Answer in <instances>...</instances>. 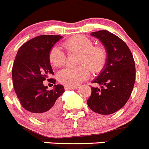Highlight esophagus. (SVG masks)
<instances>
[{"mask_svg":"<svg viewBox=\"0 0 149 149\" xmlns=\"http://www.w3.org/2000/svg\"><path fill=\"white\" fill-rule=\"evenodd\" d=\"M78 86H69V85H65L64 86V89L65 90H72V89H77Z\"/></svg>","mask_w":149,"mask_h":149,"instance_id":"obj_1","label":"esophagus"}]
</instances>
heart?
Here are the masks:
<instances>
[{"label":"heart","instance_id":"b5f03b06","mask_svg":"<svg viewBox=\"0 0 149 149\" xmlns=\"http://www.w3.org/2000/svg\"><path fill=\"white\" fill-rule=\"evenodd\" d=\"M63 47L69 52H79V64H82L79 67H66L58 72V81L65 85L77 86L88 79L90 70L86 64L93 72H99L107 61L105 49L101 46H93V41L83 35L70 38L63 43ZM49 60L54 67H60L65 64L66 55L61 48L54 46L50 51Z\"/></svg>","mask_w":149,"mask_h":149}]
</instances>
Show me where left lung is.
<instances>
[{
	"label": "left lung",
	"mask_w": 149,
	"mask_h": 149,
	"mask_svg": "<svg viewBox=\"0 0 149 149\" xmlns=\"http://www.w3.org/2000/svg\"><path fill=\"white\" fill-rule=\"evenodd\" d=\"M101 41L107 51L104 67L92 82L100 87L91 88L87 101L89 108L102 115L111 114L123 108L129 99L135 81V61L127 44L107 30L91 32Z\"/></svg>",
	"instance_id": "obj_1"
}]
</instances>
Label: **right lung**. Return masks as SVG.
<instances>
[{"label": "right lung", "instance_id": "add662e5", "mask_svg": "<svg viewBox=\"0 0 149 149\" xmlns=\"http://www.w3.org/2000/svg\"><path fill=\"white\" fill-rule=\"evenodd\" d=\"M63 37L40 35L29 40L19 49L12 68L14 91L23 108L34 117L48 120L61 110L60 96L64 93L61 85L48 91L42 83L48 75L54 74L49 53ZM55 84L56 80L50 79Z\"/></svg>", "mask_w": 149, "mask_h": 149}]
</instances>
